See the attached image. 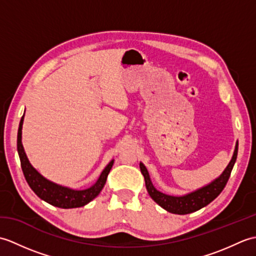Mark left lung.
Instances as JSON below:
<instances>
[{"instance_id":"left-lung-1","label":"left lung","mask_w":256,"mask_h":256,"mask_svg":"<svg viewBox=\"0 0 256 256\" xmlns=\"http://www.w3.org/2000/svg\"><path fill=\"white\" fill-rule=\"evenodd\" d=\"M238 143L236 142L232 160H230L229 165L226 166L224 172H222L218 178H216L214 182H211L210 184H206V186L201 187L197 190H194L192 192L184 196H170L158 192V190L154 187L153 182H152L150 174L148 170H146V167L144 166L143 162H140V172H142L144 176L146 189H148L150 198L153 199L157 204H160L162 208H164L168 212H172V214H188L204 208V206L209 204L211 201H214L218 197L222 190L226 187V184L230 178L232 168L236 164L238 156Z\"/></svg>"}]
</instances>
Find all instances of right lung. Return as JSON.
I'll list each match as a JSON object with an SVG mask.
<instances>
[{
  "mask_svg": "<svg viewBox=\"0 0 256 256\" xmlns=\"http://www.w3.org/2000/svg\"><path fill=\"white\" fill-rule=\"evenodd\" d=\"M23 121L24 116L20 118L18 132V152L20 160L22 170H23L26 182L30 184L32 192L40 199L46 201V202L62 209L79 208V206H84L86 204H89L91 200H94L100 194L102 188L104 187L108 175L111 170L114 160L108 162L106 167L101 172L100 177L98 178L96 184H92L90 188L84 190H74L57 184L48 180L44 176H42L30 165L28 158H27L23 144H22V128H23Z\"/></svg>",
  "mask_w": 256,
  "mask_h": 256,
  "instance_id": "add662e5",
  "label": "right lung"
}]
</instances>
